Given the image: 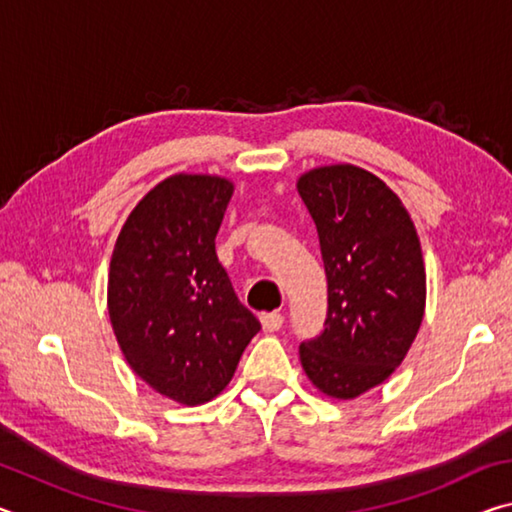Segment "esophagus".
<instances>
[{
    "label": "esophagus",
    "instance_id": "34e87169",
    "mask_svg": "<svg viewBox=\"0 0 512 512\" xmlns=\"http://www.w3.org/2000/svg\"><path fill=\"white\" fill-rule=\"evenodd\" d=\"M259 320H262V327L264 332H277L284 325V316L280 314V311H271V314H262L259 316Z\"/></svg>",
    "mask_w": 512,
    "mask_h": 512
}]
</instances>
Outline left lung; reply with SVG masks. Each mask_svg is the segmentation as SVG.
I'll use <instances>...</instances> for the list:
<instances>
[{"mask_svg": "<svg viewBox=\"0 0 512 512\" xmlns=\"http://www.w3.org/2000/svg\"><path fill=\"white\" fill-rule=\"evenodd\" d=\"M298 194L316 223L327 318L300 361L320 393L352 400L393 375L418 334L427 275L409 212L384 180L354 164L307 171Z\"/></svg>", "mask_w": 512, "mask_h": 512, "instance_id": "1", "label": "left lung"}]
</instances>
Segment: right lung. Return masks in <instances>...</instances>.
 I'll return each mask as SVG.
<instances>
[{
  "instance_id": "add662e5",
  "label": "right lung",
  "mask_w": 512,
  "mask_h": 512,
  "mask_svg": "<svg viewBox=\"0 0 512 512\" xmlns=\"http://www.w3.org/2000/svg\"><path fill=\"white\" fill-rule=\"evenodd\" d=\"M235 185L176 173L121 228L108 273V314L128 366L180 404L210 402L230 384L259 320L216 257Z\"/></svg>"
}]
</instances>
